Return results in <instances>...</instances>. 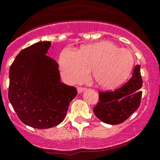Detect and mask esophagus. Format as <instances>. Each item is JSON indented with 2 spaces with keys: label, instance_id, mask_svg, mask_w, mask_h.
<instances>
[{
  "label": "esophagus",
  "instance_id": "34e87169",
  "mask_svg": "<svg viewBox=\"0 0 160 160\" xmlns=\"http://www.w3.org/2000/svg\"><path fill=\"white\" fill-rule=\"evenodd\" d=\"M85 90V88H83V87H78V88H77V91H78V93H82V92H84Z\"/></svg>",
  "mask_w": 160,
  "mask_h": 160
}]
</instances>
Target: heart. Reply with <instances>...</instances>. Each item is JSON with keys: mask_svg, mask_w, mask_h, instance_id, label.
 <instances>
[{"mask_svg": "<svg viewBox=\"0 0 160 160\" xmlns=\"http://www.w3.org/2000/svg\"><path fill=\"white\" fill-rule=\"evenodd\" d=\"M133 57L127 49L108 41L83 46L79 51L67 47L59 57L63 78L74 84L84 80L92 69L94 82L102 88L118 86L128 78Z\"/></svg>", "mask_w": 160, "mask_h": 160, "instance_id": "obj_1", "label": "heart"}]
</instances>
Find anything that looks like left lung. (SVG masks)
Masks as SVG:
<instances>
[{
  "mask_svg": "<svg viewBox=\"0 0 160 160\" xmlns=\"http://www.w3.org/2000/svg\"><path fill=\"white\" fill-rule=\"evenodd\" d=\"M142 80L140 66L137 65L126 84L111 92H99V100L93 111L100 121L108 124L123 123L140 107Z\"/></svg>",
  "mask_w": 160,
  "mask_h": 160,
  "instance_id": "1",
  "label": "left lung"
}]
</instances>
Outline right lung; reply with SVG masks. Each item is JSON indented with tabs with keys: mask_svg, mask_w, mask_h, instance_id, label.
Listing matches in <instances>:
<instances>
[{
	"mask_svg": "<svg viewBox=\"0 0 160 160\" xmlns=\"http://www.w3.org/2000/svg\"><path fill=\"white\" fill-rule=\"evenodd\" d=\"M50 46L43 41L26 48L10 68L8 98L19 119L33 128L62 123L77 95L75 87L60 82L59 65L46 55Z\"/></svg>",
	"mask_w": 160,
	"mask_h": 160,
	"instance_id": "add662e5",
	"label": "right lung"
}]
</instances>
